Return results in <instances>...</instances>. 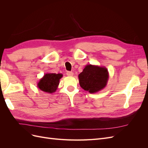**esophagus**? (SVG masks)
<instances>
[{"label": "esophagus", "mask_w": 148, "mask_h": 148, "mask_svg": "<svg viewBox=\"0 0 148 148\" xmlns=\"http://www.w3.org/2000/svg\"><path fill=\"white\" fill-rule=\"evenodd\" d=\"M66 75L69 76V77H72V76L73 75V73L72 72V71H67Z\"/></svg>", "instance_id": "1"}]
</instances>
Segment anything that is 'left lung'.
I'll return each mask as SVG.
<instances>
[{
    "label": "left lung",
    "mask_w": 148,
    "mask_h": 148,
    "mask_svg": "<svg viewBox=\"0 0 148 148\" xmlns=\"http://www.w3.org/2000/svg\"><path fill=\"white\" fill-rule=\"evenodd\" d=\"M109 77V71L106 67L91 64L85 66L78 75L80 86L89 93H96L104 89Z\"/></svg>",
    "instance_id": "left-lung-1"
}]
</instances>
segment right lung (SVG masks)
<instances>
[{
    "label": "right lung",
    "mask_w": 148,
    "mask_h": 148,
    "mask_svg": "<svg viewBox=\"0 0 148 148\" xmlns=\"http://www.w3.org/2000/svg\"><path fill=\"white\" fill-rule=\"evenodd\" d=\"M62 77L63 75L61 73H46L38 83V88L46 92H54L58 88L60 79Z\"/></svg>",
    "instance_id": "add662e5"
}]
</instances>
